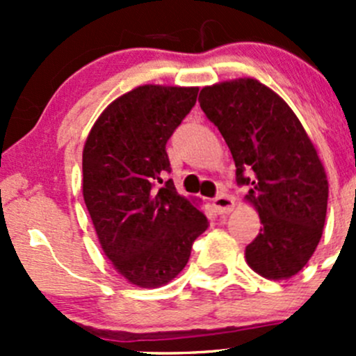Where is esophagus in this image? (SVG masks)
Segmentation results:
<instances>
[{"instance_id": "34e87169", "label": "esophagus", "mask_w": 356, "mask_h": 356, "mask_svg": "<svg viewBox=\"0 0 356 356\" xmlns=\"http://www.w3.org/2000/svg\"><path fill=\"white\" fill-rule=\"evenodd\" d=\"M213 207L218 213H231L234 210V200L225 193H220L213 198Z\"/></svg>"}]
</instances>
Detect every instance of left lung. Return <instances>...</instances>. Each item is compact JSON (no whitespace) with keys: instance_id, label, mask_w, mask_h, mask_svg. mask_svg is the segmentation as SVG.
<instances>
[{"instance_id":"obj_1","label":"left lung","mask_w":356,"mask_h":356,"mask_svg":"<svg viewBox=\"0 0 356 356\" xmlns=\"http://www.w3.org/2000/svg\"><path fill=\"white\" fill-rule=\"evenodd\" d=\"M200 106L220 131L238 184L260 215V234L246 261L267 279L301 270L322 238L329 184L324 165L288 103L257 79L207 86Z\"/></svg>"}]
</instances>
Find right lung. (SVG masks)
Segmentation results:
<instances>
[{"label": "right lung", "mask_w": 356, "mask_h": 356, "mask_svg": "<svg viewBox=\"0 0 356 356\" xmlns=\"http://www.w3.org/2000/svg\"><path fill=\"white\" fill-rule=\"evenodd\" d=\"M198 88L139 86L106 106L82 152V195L99 245L131 284L158 288L188 264L208 218L175 191L167 141Z\"/></svg>", "instance_id": "right-lung-1"}]
</instances>
